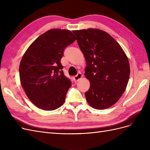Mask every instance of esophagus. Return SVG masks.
I'll return each instance as SVG.
<instances>
[{
  "label": "esophagus",
  "instance_id": "1",
  "mask_svg": "<svg viewBox=\"0 0 150 150\" xmlns=\"http://www.w3.org/2000/svg\"><path fill=\"white\" fill-rule=\"evenodd\" d=\"M82 77H83V74H81V72H79V73H78V74H77L76 76H74L73 79H74V82H75V83L78 82V81L79 79H81V78H82Z\"/></svg>",
  "mask_w": 150,
  "mask_h": 150
}]
</instances>
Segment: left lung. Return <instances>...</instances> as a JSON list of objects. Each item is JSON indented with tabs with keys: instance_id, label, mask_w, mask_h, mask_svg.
Listing matches in <instances>:
<instances>
[{
	"instance_id": "left-lung-1",
	"label": "left lung",
	"mask_w": 150,
	"mask_h": 150,
	"mask_svg": "<svg viewBox=\"0 0 150 150\" xmlns=\"http://www.w3.org/2000/svg\"><path fill=\"white\" fill-rule=\"evenodd\" d=\"M87 66L84 75L90 82L85 93L89 105L96 110L112 106L126 88L130 74L128 59L116 40L98 29L72 31Z\"/></svg>"
}]
</instances>
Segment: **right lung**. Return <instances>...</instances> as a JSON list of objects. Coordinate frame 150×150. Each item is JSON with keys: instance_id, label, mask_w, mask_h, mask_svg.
Segmentation results:
<instances>
[{"instance_id": "1", "label": "right lung", "mask_w": 150, "mask_h": 150, "mask_svg": "<svg viewBox=\"0 0 150 150\" xmlns=\"http://www.w3.org/2000/svg\"><path fill=\"white\" fill-rule=\"evenodd\" d=\"M76 37L66 29L49 30L27 49L19 66L20 81L27 96L35 106L46 111L64 103L71 81L63 72L61 59Z\"/></svg>"}]
</instances>
